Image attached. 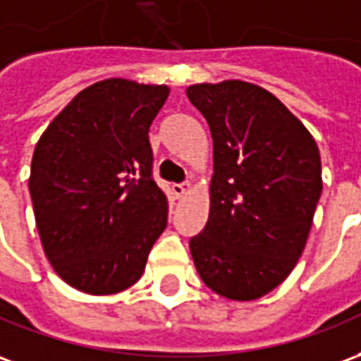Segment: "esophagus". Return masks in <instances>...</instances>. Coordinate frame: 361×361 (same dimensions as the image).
Segmentation results:
<instances>
[{
    "label": "esophagus",
    "instance_id": "obj_1",
    "mask_svg": "<svg viewBox=\"0 0 361 361\" xmlns=\"http://www.w3.org/2000/svg\"><path fill=\"white\" fill-rule=\"evenodd\" d=\"M173 195L176 197H183L185 193H188L189 189H191V181H181V183H173Z\"/></svg>",
    "mask_w": 361,
    "mask_h": 361
}]
</instances>
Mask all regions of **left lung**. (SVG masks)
Listing matches in <instances>:
<instances>
[{"label":"left lung","instance_id":"left-lung-1","mask_svg":"<svg viewBox=\"0 0 361 361\" xmlns=\"http://www.w3.org/2000/svg\"><path fill=\"white\" fill-rule=\"evenodd\" d=\"M213 137L211 209L189 240L215 293L252 301L301 258L321 199V154L301 121L259 85L226 80L188 87Z\"/></svg>","mask_w":361,"mask_h":361}]
</instances>
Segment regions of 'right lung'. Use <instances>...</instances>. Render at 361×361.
Instances as JSON below:
<instances>
[{
	"mask_svg": "<svg viewBox=\"0 0 361 361\" xmlns=\"http://www.w3.org/2000/svg\"><path fill=\"white\" fill-rule=\"evenodd\" d=\"M168 93L123 78L97 82L35 146L29 191L42 248L58 276L84 293L137 283L168 224L148 140Z\"/></svg>",
	"mask_w": 361,
	"mask_h": 361,
	"instance_id": "right-lung-1",
	"label": "right lung"
}]
</instances>
